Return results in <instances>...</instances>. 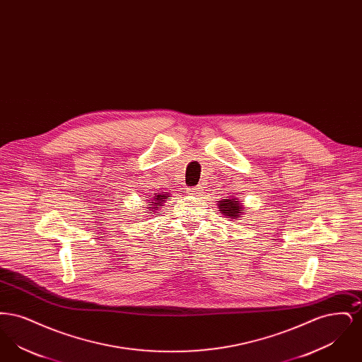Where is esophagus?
Listing matches in <instances>:
<instances>
[{"label":"esophagus","instance_id":"1","mask_svg":"<svg viewBox=\"0 0 362 362\" xmlns=\"http://www.w3.org/2000/svg\"><path fill=\"white\" fill-rule=\"evenodd\" d=\"M202 192H204L202 186H197V187L187 189V194H189V195H194V197H201V195H202Z\"/></svg>","mask_w":362,"mask_h":362}]
</instances>
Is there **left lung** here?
I'll return each instance as SVG.
<instances>
[{
  "mask_svg": "<svg viewBox=\"0 0 362 362\" xmlns=\"http://www.w3.org/2000/svg\"><path fill=\"white\" fill-rule=\"evenodd\" d=\"M217 206L220 209V211H221L224 216H226L228 218L238 220V218L240 217L243 206H241L240 204H239V201H238L236 198H232V199L226 198V199H223V201H218Z\"/></svg>",
  "mask_w": 362,
  "mask_h": 362,
  "instance_id": "8db88e82",
  "label": "left lung"
}]
</instances>
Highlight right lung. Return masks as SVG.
Returning <instances> with one entry per match:
<instances>
[{
	"label": "right lung",
	"mask_w": 362,
	"mask_h": 362,
	"mask_svg": "<svg viewBox=\"0 0 362 362\" xmlns=\"http://www.w3.org/2000/svg\"><path fill=\"white\" fill-rule=\"evenodd\" d=\"M167 197H168V194H158V192H156L155 197H152V199H149V201H152V202L148 204L149 211H153V210L160 209L161 204L167 199Z\"/></svg>",
	"instance_id": "1"
}]
</instances>
